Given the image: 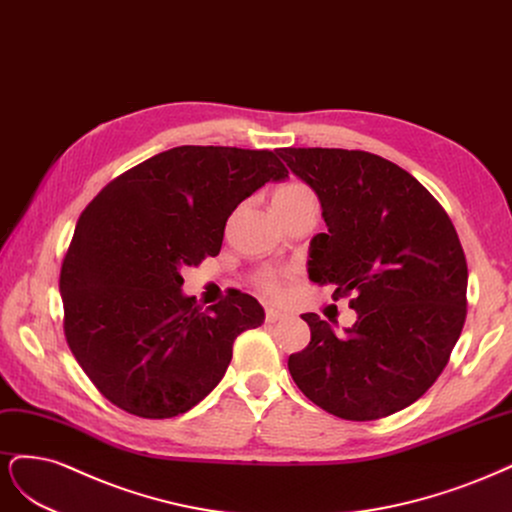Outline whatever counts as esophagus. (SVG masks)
<instances>
[{"mask_svg": "<svg viewBox=\"0 0 512 512\" xmlns=\"http://www.w3.org/2000/svg\"><path fill=\"white\" fill-rule=\"evenodd\" d=\"M285 317H287V312H283V310H276V308H266V321H268V323L283 321Z\"/></svg>", "mask_w": 512, "mask_h": 512, "instance_id": "34e87169", "label": "esophagus"}]
</instances>
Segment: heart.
<instances>
[{"mask_svg": "<svg viewBox=\"0 0 512 512\" xmlns=\"http://www.w3.org/2000/svg\"><path fill=\"white\" fill-rule=\"evenodd\" d=\"M306 197H315L312 191L304 183H287L274 193L272 202H295V200H306ZM255 285L261 293H266L268 298H278L280 291H283V276L276 270H263L257 274Z\"/></svg>", "mask_w": 512, "mask_h": 512, "instance_id": "heart-1", "label": "heart"}]
</instances>
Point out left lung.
Returning <instances> with one entry per match:
<instances>
[{"label":"left lung","mask_w":512,"mask_h":512,"mask_svg":"<svg viewBox=\"0 0 512 512\" xmlns=\"http://www.w3.org/2000/svg\"><path fill=\"white\" fill-rule=\"evenodd\" d=\"M319 195L327 234L310 242L308 276L351 295L344 334L315 312L304 351L289 357L295 385L329 415L374 421L430 389L466 321L468 266L449 214L395 163L344 148H278Z\"/></svg>","instance_id":"8db88e82"}]
</instances>
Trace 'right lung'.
<instances>
[{
    "mask_svg": "<svg viewBox=\"0 0 512 512\" xmlns=\"http://www.w3.org/2000/svg\"><path fill=\"white\" fill-rule=\"evenodd\" d=\"M272 151L176 146L108 183L82 210L63 257V332L80 368L129 415L170 419L219 385L234 340L263 323L249 293L204 312L183 268L219 255L225 223L270 180Z\"/></svg>",
    "mask_w": 512,
    "mask_h": 512,
    "instance_id": "right-lung-1",
    "label": "right lung"
}]
</instances>
